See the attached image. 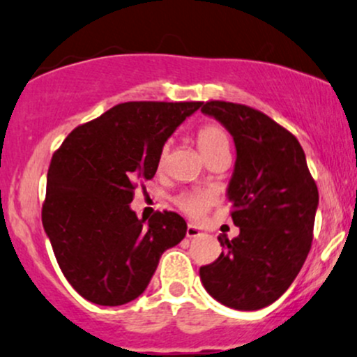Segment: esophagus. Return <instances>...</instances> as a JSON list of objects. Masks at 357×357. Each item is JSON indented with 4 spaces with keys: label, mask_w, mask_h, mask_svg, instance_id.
I'll use <instances>...</instances> for the list:
<instances>
[{
    "label": "esophagus",
    "mask_w": 357,
    "mask_h": 357,
    "mask_svg": "<svg viewBox=\"0 0 357 357\" xmlns=\"http://www.w3.org/2000/svg\"><path fill=\"white\" fill-rule=\"evenodd\" d=\"M200 234H202V232H200L199 227H195L194 224H189V226H187V238H197Z\"/></svg>",
    "instance_id": "1"
}]
</instances>
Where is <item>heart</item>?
Segmentation results:
<instances>
[{
    "label": "heart",
    "instance_id": "1",
    "mask_svg": "<svg viewBox=\"0 0 357 357\" xmlns=\"http://www.w3.org/2000/svg\"><path fill=\"white\" fill-rule=\"evenodd\" d=\"M197 145L202 151V155L207 160L215 157V155L222 153V151H229V135L224 130L221 125L215 123H207V125L200 126L197 131ZM163 157H165V150H163L162 157H160V165L163 163ZM175 204L189 215H200L209 206V197L204 194H197V192H183V194L177 195Z\"/></svg>",
    "mask_w": 357,
    "mask_h": 357
}]
</instances>
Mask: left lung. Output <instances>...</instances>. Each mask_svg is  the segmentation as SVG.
<instances>
[{
  "label": "left lung",
  "instance_id": "left-lung-1",
  "mask_svg": "<svg viewBox=\"0 0 357 357\" xmlns=\"http://www.w3.org/2000/svg\"><path fill=\"white\" fill-rule=\"evenodd\" d=\"M204 114L229 131L236 163L227 185L239 236H219L222 253L200 266L207 294L236 310H259L297 278L312 246L319 190L290 131L244 104L209 101Z\"/></svg>",
  "mask_w": 357,
  "mask_h": 357
}]
</instances>
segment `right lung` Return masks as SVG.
<instances>
[{"instance_id":"add662e5","label":"right lung","mask_w":357,"mask_h":357,"mask_svg":"<svg viewBox=\"0 0 357 357\" xmlns=\"http://www.w3.org/2000/svg\"><path fill=\"white\" fill-rule=\"evenodd\" d=\"M202 102H123L77 126L52 157L43 229L67 282L92 303L145 291L163 251L185 238L177 212L138 219L135 187L153 178L163 145Z\"/></svg>"}]
</instances>
